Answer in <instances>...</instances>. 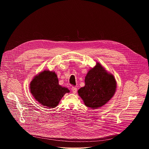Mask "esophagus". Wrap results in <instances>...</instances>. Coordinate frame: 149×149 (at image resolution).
I'll return each instance as SVG.
<instances>
[{"instance_id": "1", "label": "esophagus", "mask_w": 149, "mask_h": 149, "mask_svg": "<svg viewBox=\"0 0 149 149\" xmlns=\"http://www.w3.org/2000/svg\"><path fill=\"white\" fill-rule=\"evenodd\" d=\"M77 87H75V86H72L71 88V91H72V92L74 94H75L77 92Z\"/></svg>"}]
</instances>
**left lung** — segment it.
<instances>
[{"label": "left lung", "instance_id": "left-lung-1", "mask_svg": "<svg viewBox=\"0 0 149 149\" xmlns=\"http://www.w3.org/2000/svg\"><path fill=\"white\" fill-rule=\"evenodd\" d=\"M116 89V81L113 75L97 63L87 73L85 86L79 89L78 94L86 106L95 109L103 106L111 99Z\"/></svg>", "mask_w": 149, "mask_h": 149}]
</instances>
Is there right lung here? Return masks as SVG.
Here are the masks:
<instances>
[{"label": "right lung", "instance_id": "add662e5", "mask_svg": "<svg viewBox=\"0 0 149 149\" xmlns=\"http://www.w3.org/2000/svg\"><path fill=\"white\" fill-rule=\"evenodd\" d=\"M31 92L43 106L54 108L69 90L58 84L55 72L45 70L36 76L30 84Z\"/></svg>", "mask_w": 149, "mask_h": 149}]
</instances>
